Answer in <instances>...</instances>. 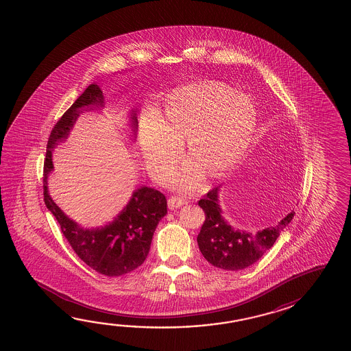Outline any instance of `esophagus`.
I'll use <instances>...</instances> for the list:
<instances>
[{"label": "esophagus", "mask_w": 351, "mask_h": 351, "mask_svg": "<svg viewBox=\"0 0 351 351\" xmlns=\"http://www.w3.org/2000/svg\"><path fill=\"white\" fill-rule=\"evenodd\" d=\"M186 204V200L182 199V197H178V196H171L169 201H167V205L170 210H175V208H179Z\"/></svg>", "instance_id": "1"}]
</instances>
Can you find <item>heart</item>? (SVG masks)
I'll list each match as a JSON object with an SVG mask.
<instances>
[{
	"mask_svg": "<svg viewBox=\"0 0 351 351\" xmlns=\"http://www.w3.org/2000/svg\"><path fill=\"white\" fill-rule=\"evenodd\" d=\"M256 110L250 97L234 95L230 87L199 84L181 87L164 102L158 120L143 119L140 138L143 156L158 179L170 176L181 158L180 143H186L191 158L181 166L175 186L190 191L197 186L202 171L220 178L237 166L250 145Z\"/></svg>",
	"mask_w": 351,
	"mask_h": 351,
	"instance_id": "heart-1",
	"label": "heart"
}]
</instances>
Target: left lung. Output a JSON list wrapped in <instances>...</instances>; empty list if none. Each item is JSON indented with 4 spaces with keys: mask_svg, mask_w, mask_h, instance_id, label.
<instances>
[{
    "mask_svg": "<svg viewBox=\"0 0 351 351\" xmlns=\"http://www.w3.org/2000/svg\"><path fill=\"white\" fill-rule=\"evenodd\" d=\"M199 206L206 216L197 235L201 254L210 264L230 271L243 270L255 264L275 243L295 214L291 210L276 225L252 232L234 228L223 217L220 186L205 195L199 201Z\"/></svg>",
    "mask_w": 351,
    "mask_h": 351,
    "instance_id": "8db88e82",
    "label": "left lung"
}]
</instances>
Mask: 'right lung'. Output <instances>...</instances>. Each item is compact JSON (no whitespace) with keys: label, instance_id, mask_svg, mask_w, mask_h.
<instances>
[{"label":"right lung","instance_id":"1","mask_svg":"<svg viewBox=\"0 0 351 351\" xmlns=\"http://www.w3.org/2000/svg\"><path fill=\"white\" fill-rule=\"evenodd\" d=\"M93 108H105L104 93L96 84L87 87L51 131L43 169V197L46 208L58 220L62 234L77 256L99 274L121 276L137 269L147 258L154 232L160 220L167 214V201L158 190L137 187L126 206L112 221L100 228L85 229L52 200L47 186L49 176L53 171L52 151L67 140L80 114L91 111ZM129 126L135 140L138 121L134 110L130 111Z\"/></svg>","mask_w":351,"mask_h":351}]
</instances>
